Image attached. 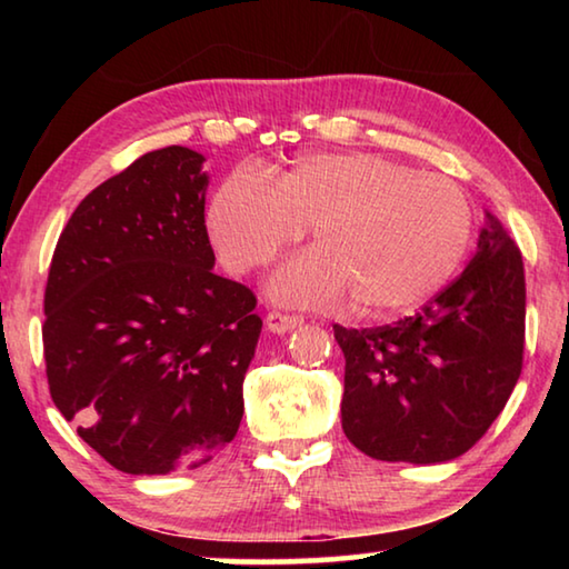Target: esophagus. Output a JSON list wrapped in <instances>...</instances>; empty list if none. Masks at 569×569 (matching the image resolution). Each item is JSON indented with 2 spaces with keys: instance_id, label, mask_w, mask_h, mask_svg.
<instances>
[{
  "instance_id": "34e87169",
  "label": "esophagus",
  "mask_w": 569,
  "mask_h": 569,
  "mask_svg": "<svg viewBox=\"0 0 569 569\" xmlns=\"http://www.w3.org/2000/svg\"><path fill=\"white\" fill-rule=\"evenodd\" d=\"M303 323L301 316H293V313H281V311H271L266 316V326L271 333H286V331H293L298 326Z\"/></svg>"
}]
</instances>
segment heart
<instances>
[{
    "instance_id": "1",
    "label": "heart",
    "mask_w": 569,
    "mask_h": 569,
    "mask_svg": "<svg viewBox=\"0 0 569 569\" xmlns=\"http://www.w3.org/2000/svg\"><path fill=\"white\" fill-rule=\"evenodd\" d=\"M311 226L316 246L268 281L276 301L336 306L361 319L409 313L465 261L475 210L455 180L377 152H313L268 182L238 168L208 206V233L236 273L271 263Z\"/></svg>"
}]
</instances>
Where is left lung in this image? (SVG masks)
Instances as JSON below:
<instances>
[{
    "instance_id": "8db88e82",
    "label": "left lung",
    "mask_w": 569,
    "mask_h": 569,
    "mask_svg": "<svg viewBox=\"0 0 569 569\" xmlns=\"http://www.w3.org/2000/svg\"><path fill=\"white\" fill-rule=\"evenodd\" d=\"M333 336L351 445L381 461L457 459L492 427L522 371V253L485 210L469 266L419 313L361 331L336 323Z\"/></svg>"
}]
</instances>
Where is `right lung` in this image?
Masks as SVG:
<instances>
[{
  "label": "right lung",
  "instance_id": "obj_1",
  "mask_svg": "<svg viewBox=\"0 0 569 569\" xmlns=\"http://www.w3.org/2000/svg\"><path fill=\"white\" fill-rule=\"evenodd\" d=\"M200 152L152 150L94 188L57 240L44 291L54 407L124 475L213 459L243 419L263 321L213 273Z\"/></svg>",
  "mask_w": 569,
  "mask_h": 569
}]
</instances>
